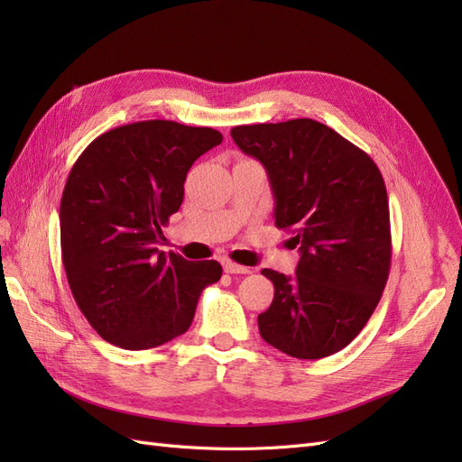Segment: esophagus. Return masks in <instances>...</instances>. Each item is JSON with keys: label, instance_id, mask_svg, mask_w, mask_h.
<instances>
[{"label": "esophagus", "instance_id": "34e87169", "mask_svg": "<svg viewBox=\"0 0 462 462\" xmlns=\"http://www.w3.org/2000/svg\"><path fill=\"white\" fill-rule=\"evenodd\" d=\"M223 270H226L227 273H250L253 270L246 268V265H241V263H235L231 260L223 262Z\"/></svg>", "mask_w": 462, "mask_h": 462}]
</instances>
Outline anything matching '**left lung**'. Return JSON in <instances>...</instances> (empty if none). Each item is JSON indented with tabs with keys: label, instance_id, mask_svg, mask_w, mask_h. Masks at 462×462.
<instances>
[{
	"label": "left lung",
	"instance_id": "1",
	"mask_svg": "<svg viewBox=\"0 0 462 462\" xmlns=\"http://www.w3.org/2000/svg\"><path fill=\"white\" fill-rule=\"evenodd\" d=\"M235 144L262 162L275 227L292 233L297 272L262 270L275 287L260 335L304 360L341 351L366 326L391 268L383 177L365 150L314 119L239 125Z\"/></svg>",
	"mask_w": 462,
	"mask_h": 462
}]
</instances>
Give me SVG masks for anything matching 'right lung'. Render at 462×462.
<instances>
[{
	"mask_svg": "<svg viewBox=\"0 0 462 462\" xmlns=\"http://www.w3.org/2000/svg\"><path fill=\"white\" fill-rule=\"evenodd\" d=\"M219 131L152 119L111 129L75 162L61 197V260L80 312L102 339L129 351L183 335L216 260L156 248L183 204L185 179Z\"/></svg>",
	"mask_w": 462,
	"mask_h": 462,
	"instance_id": "obj_1",
	"label": "right lung"
}]
</instances>
